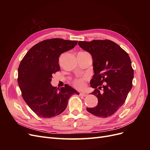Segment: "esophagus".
<instances>
[{
  "instance_id": "obj_1",
  "label": "esophagus",
  "mask_w": 150,
  "mask_h": 150,
  "mask_svg": "<svg viewBox=\"0 0 150 150\" xmlns=\"http://www.w3.org/2000/svg\"><path fill=\"white\" fill-rule=\"evenodd\" d=\"M80 96H87V94H86L85 93H80Z\"/></svg>"
}]
</instances>
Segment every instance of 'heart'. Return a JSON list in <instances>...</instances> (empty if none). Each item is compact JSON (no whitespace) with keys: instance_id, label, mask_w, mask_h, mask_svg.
Returning a JSON list of instances; mask_svg holds the SVG:
<instances>
[{"instance_id":"b5f03b06","label":"heart","mask_w":150,"mask_h":150,"mask_svg":"<svg viewBox=\"0 0 150 150\" xmlns=\"http://www.w3.org/2000/svg\"><path fill=\"white\" fill-rule=\"evenodd\" d=\"M86 79H87L86 78L76 79L73 82V85L76 88L78 89H82L85 87V82Z\"/></svg>"}]
</instances>
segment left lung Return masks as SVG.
I'll return each mask as SVG.
<instances>
[{
    "mask_svg": "<svg viewBox=\"0 0 150 150\" xmlns=\"http://www.w3.org/2000/svg\"><path fill=\"white\" fill-rule=\"evenodd\" d=\"M78 44L93 59L94 74L90 84L94 89L91 94L98 98V103L87 111L98 117L110 116L122 106L132 88L134 70L130 57L118 44L108 39L79 41Z\"/></svg>",
    "mask_w": 150,
    "mask_h": 150,
    "instance_id": "1",
    "label": "left lung"
}]
</instances>
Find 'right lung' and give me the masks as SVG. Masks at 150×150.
I'll return each instance as SVG.
<instances>
[{"label": "right lung", "instance_id": "right-lung-1", "mask_svg": "<svg viewBox=\"0 0 150 150\" xmlns=\"http://www.w3.org/2000/svg\"><path fill=\"white\" fill-rule=\"evenodd\" d=\"M78 42L60 38L44 40L32 47L22 59L18 84L24 101L39 116L47 118L60 115L71 95L79 94L68 85L59 89L51 84L52 75L60 70L59 57Z\"/></svg>", "mask_w": 150, "mask_h": 150}]
</instances>
